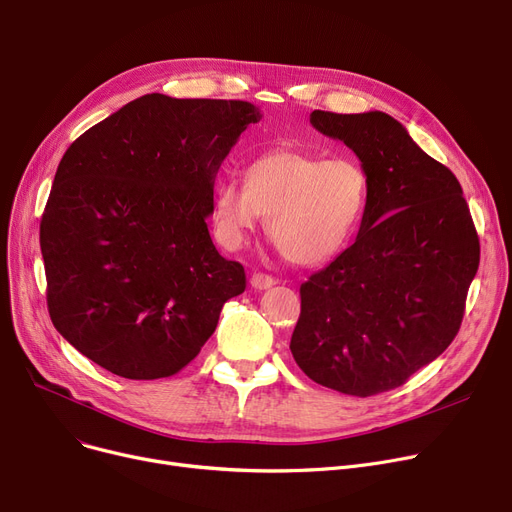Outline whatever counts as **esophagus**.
Masks as SVG:
<instances>
[{
  "label": "esophagus",
  "instance_id": "obj_1",
  "mask_svg": "<svg viewBox=\"0 0 512 512\" xmlns=\"http://www.w3.org/2000/svg\"><path fill=\"white\" fill-rule=\"evenodd\" d=\"M274 284H276V280L271 278V276H267V274H261V271H255V274L251 276V286L255 290H267V288H271Z\"/></svg>",
  "mask_w": 512,
  "mask_h": 512
}]
</instances>
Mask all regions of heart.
Listing matches in <instances>:
<instances>
[{
	"instance_id": "heart-1",
	"label": "heart",
	"mask_w": 512,
	"mask_h": 512,
	"mask_svg": "<svg viewBox=\"0 0 512 512\" xmlns=\"http://www.w3.org/2000/svg\"><path fill=\"white\" fill-rule=\"evenodd\" d=\"M368 195L364 168L282 148L255 158L245 185L226 179L214 193V228L226 249H241L263 218L288 261L313 267L342 251Z\"/></svg>"
}]
</instances>
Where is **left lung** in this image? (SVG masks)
<instances>
[{
    "label": "left lung",
    "mask_w": 512,
    "mask_h": 512,
    "mask_svg": "<svg viewBox=\"0 0 512 512\" xmlns=\"http://www.w3.org/2000/svg\"><path fill=\"white\" fill-rule=\"evenodd\" d=\"M368 179L352 247L300 286L290 350L306 377L370 397L401 387L455 339L480 265L463 189L391 115L313 111Z\"/></svg>",
    "instance_id": "1"
}]
</instances>
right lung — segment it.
<instances>
[{
    "label": "right lung",
    "mask_w": 512,
    "mask_h": 512,
    "mask_svg": "<svg viewBox=\"0 0 512 512\" xmlns=\"http://www.w3.org/2000/svg\"><path fill=\"white\" fill-rule=\"evenodd\" d=\"M261 119L245 100L146 94L67 148L41 220L47 306L78 352L123 379L185 368L245 267L208 230L218 168Z\"/></svg>",
    "instance_id": "add662e5"
}]
</instances>
